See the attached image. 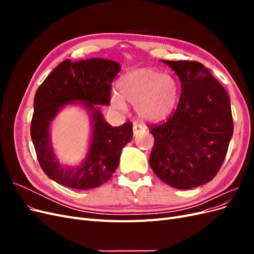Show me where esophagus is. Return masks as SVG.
<instances>
[{
  "mask_svg": "<svg viewBox=\"0 0 254 254\" xmlns=\"http://www.w3.org/2000/svg\"><path fill=\"white\" fill-rule=\"evenodd\" d=\"M132 129H133V134H134V135H137L139 133H141L142 131H144L145 127L142 126V125H140V124H136V123H135V124H133Z\"/></svg>",
  "mask_w": 254,
  "mask_h": 254,
  "instance_id": "34e87169",
  "label": "esophagus"
}]
</instances>
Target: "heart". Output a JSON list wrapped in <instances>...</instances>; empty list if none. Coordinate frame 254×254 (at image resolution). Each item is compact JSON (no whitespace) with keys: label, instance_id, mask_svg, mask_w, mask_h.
Wrapping results in <instances>:
<instances>
[{"label":"heart","instance_id":"1","mask_svg":"<svg viewBox=\"0 0 254 254\" xmlns=\"http://www.w3.org/2000/svg\"><path fill=\"white\" fill-rule=\"evenodd\" d=\"M119 94H113L111 104L119 110L126 103L134 105L139 117L147 122H160L170 115L178 102V83L171 75L151 67H143L125 74L118 82Z\"/></svg>","mask_w":254,"mask_h":254}]
</instances>
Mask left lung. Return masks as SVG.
I'll list each match as a JSON object with an SVG mask.
<instances>
[{"label": "left lung", "instance_id": "1", "mask_svg": "<svg viewBox=\"0 0 254 254\" xmlns=\"http://www.w3.org/2000/svg\"><path fill=\"white\" fill-rule=\"evenodd\" d=\"M162 61L178 75L181 95L170 118L148 125L155 137L149 164L171 187L193 189L211 181L224 163L233 135L231 104L202 64Z\"/></svg>", "mask_w": 254, "mask_h": 254}]
</instances>
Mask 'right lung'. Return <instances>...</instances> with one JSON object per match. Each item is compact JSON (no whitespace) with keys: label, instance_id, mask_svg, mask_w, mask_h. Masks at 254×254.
Masks as SVG:
<instances>
[{"label":"right lung","instance_id":"add662e5","mask_svg":"<svg viewBox=\"0 0 254 254\" xmlns=\"http://www.w3.org/2000/svg\"><path fill=\"white\" fill-rule=\"evenodd\" d=\"M120 71V64L108 59L92 58L77 63L66 59L38 88L30 135L43 172L61 186L75 190L94 189L109 180L117 171L122 148L132 139V123L112 127L95 105L110 104L112 81ZM75 100L82 101L92 111L94 134L87 159L72 169L63 167L56 160L48 128L59 109Z\"/></svg>","mask_w":254,"mask_h":254}]
</instances>
